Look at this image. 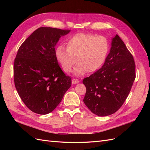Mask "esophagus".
I'll list each match as a JSON object with an SVG mask.
<instances>
[{"instance_id": "obj_1", "label": "esophagus", "mask_w": 150, "mask_h": 150, "mask_svg": "<svg viewBox=\"0 0 150 150\" xmlns=\"http://www.w3.org/2000/svg\"><path fill=\"white\" fill-rule=\"evenodd\" d=\"M79 79H73L72 81H71V82L73 84H78L79 83Z\"/></svg>"}]
</instances>
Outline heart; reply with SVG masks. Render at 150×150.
<instances>
[{
    "mask_svg": "<svg viewBox=\"0 0 150 150\" xmlns=\"http://www.w3.org/2000/svg\"><path fill=\"white\" fill-rule=\"evenodd\" d=\"M110 50L106 37H97L91 33H79L68 38L67 47L60 44L55 50V55L64 71L71 70L76 59L73 74L82 76L86 73L99 69L106 59Z\"/></svg>",
    "mask_w": 150,
    "mask_h": 150,
    "instance_id": "1",
    "label": "heart"
}]
</instances>
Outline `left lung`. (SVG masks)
<instances>
[{"mask_svg": "<svg viewBox=\"0 0 150 150\" xmlns=\"http://www.w3.org/2000/svg\"><path fill=\"white\" fill-rule=\"evenodd\" d=\"M135 79L133 57L117 34L102 68L82 81L86 88L84 103L98 116L115 113L128 97Z\"/></svg>", "mask_w": 150, "mask_h": 150, "instance_id": "obj_1", "label": "left lung"}]
</instances>
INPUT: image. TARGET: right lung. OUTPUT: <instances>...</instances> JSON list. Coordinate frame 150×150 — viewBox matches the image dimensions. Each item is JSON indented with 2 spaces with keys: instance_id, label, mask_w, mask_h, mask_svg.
Wrapping results in <instances>:
<instances>
[{
  "instance_id": "1",
  "label": "right lung",
  "mask_w": 150,
  "mask_h": 150,
  "mask_svg": "<svg viewBox=\"0 0 150 150\" xmlns=\"http://www.w3.org/2000/svg\"><path fill=\"white\" fill-rule=\"evenodd\" d=\"M70 30L38 28L19 47L14 62V82L22 100L33 112L46 115L55 109L71 85L55 55L60 38Z\"/></svg>"
}]
</instances>
